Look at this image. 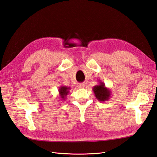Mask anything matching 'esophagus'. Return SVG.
<instances>
[{
	"mask_svg": "<svg viewBox=\"0 0 157 157\" xmlns=\"http://www.w3.org/2000/svg\"><path fill=\"white\" fill-rule=\"evenodd\" d=\"M84 86H85V84H83V83H82V84H79L78 85V87L79 88H84Z\"/></svg>",
	"mask_w": 157,
	"mask_h": 157,
	"instance_id": "obj_1",
	"label": "esophagus"
}]
</instances>
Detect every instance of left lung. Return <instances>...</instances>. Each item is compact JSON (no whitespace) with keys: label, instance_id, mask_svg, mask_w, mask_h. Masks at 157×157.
Masks as SVG:
<instances>
[{"label":"left lung","instance_id":"obj_1","mask_svg":"<svg viewBox=\"0 0 157 157\" xmlns=\"http://www.w3.org/2000/svg\"><path fill=\"white\" fill-rule=\"evenodd\" d=\"M92 90L96 99L100 102H103L106 101H108L111 97V90L106 88L104 82H102V81L99 82V84L94 86Z\"/></svg>","mask_w":157,"mask_h":157}]
</instances>
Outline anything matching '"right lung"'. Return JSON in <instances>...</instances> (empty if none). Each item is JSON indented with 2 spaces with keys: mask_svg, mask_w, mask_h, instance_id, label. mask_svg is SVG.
I'll return each mask as SVG.
<instances>
[{
  "mask_svg": "<svg viewBox=\"0 0 157 157\" xmlns=\"http://www.w3.org/2000/svg\"><path fill=\"white\" fill-rule=\"evenodd\" d=\"M70 90H71V88L67 87V86H60L59 88V98H60L61 101H65L67 98V96L69 93Z\"/></svg>",
  "mask_w": 157,
  "mask_h": 157,
  "instance_id": "obj_1",
  "label": "right lung"
}]
</instances>
